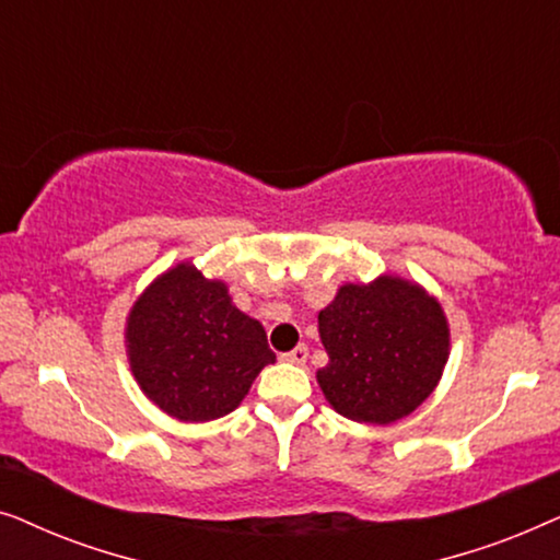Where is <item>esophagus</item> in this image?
Wrapping results in <instances>:
<instances>
[{
  "label": "esophagus",
  "mask_w": 560,
  "mask_h": 560,
  "mask_svg": "<svg viewBox=\"0 0 560 560\" xmlns=\"http://www.w3.org/2000/svg\"><path fill=\"white\" fill-rule=\"evenodd\" d=\"M282 362H290V364H305V359H308V347L305 343H298L295 349L285 351V354H280Z\"/></svg>",
  "instance_id": "1"
}]
</instances>
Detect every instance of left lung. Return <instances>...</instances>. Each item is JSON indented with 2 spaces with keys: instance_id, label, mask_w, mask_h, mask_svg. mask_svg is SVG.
<instances>
[{
  "instance_id": "1",
  "label": "left lung",
  "mask_w": 560,
  "mask_h": 560,
  "mask_svg": "<svg viewBox=\"0 0 560 560\" xmlns=\"http://www.w3.org/2000/svg\"><path fill=\"white\" fill-rule=\"evenodd\" d=\"M328 364L318 385L336 412L385 425L410 416L439 385L448 326L425 290L400 278L343 285L318 313Z\"/></svg>"
}]
</instances>
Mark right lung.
Wrapping results in <instances>:
<instances>
[{"mask_svg":"<svg viewBox=\"0 0 560 560\" xmlns=\"http://www.w3.org/2000/svg\"><path fill=\"white\" fill-rule=\"evenodd\" d=\"M129 364L142 393L167 416L203 423L232 412L275 362L259 320L226 285L178 265L144 290L127 320Z\"/></svg>","mask_w":560,"mask_h":560,"instance_id":"right-lung-1","label":"right lung"}]
</instances>
